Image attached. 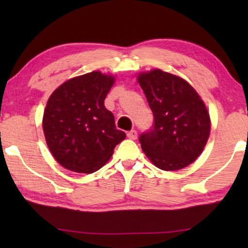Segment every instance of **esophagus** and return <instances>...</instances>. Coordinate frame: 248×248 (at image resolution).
Segmentation results:
<instances>
[{
    "mask_svg": "<svg viewBox=\"0 0 248 248\" xmlns=\"http://www.w3.org/2000/svg\"><path fill=\"white\" fill-rule=\"evenodd\" d=\"M127 138L131 139V140H137V138H138V132L135 131V130L130 131V132H128V133H127Z\"/></svg>",
    "mask_w": 248,
    "mask_h": 248,
    "instance_id": "1",
    "label": "esophagus"
}]
</instances>
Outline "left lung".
<instances>
[{"mask_svg":"<svg viewBox=\"0 0 248 248\" xmlns=\"http://www.w3.org/2000/svg\"><path fill=\"white\" fill-rule=\"evenodd\" d=\"M139 83L154 114V124L139 138L142 150L162 170H178L201 155L210 134V116L185 80L152 70Z\"/></svg>","mask_w":248,"mask_h":248,"instance_id":"1","label":"left lung"}]
</instances>
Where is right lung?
I'll return each mask as SVG.
<instances>
[{
    "mask_svg": "<svg viewBox=\"0 0 248 248\" xmlns=\"http://www.w3.org/2000/svg\"><path fill=\"white\" fill-rule=\"evenodd\" d=\"M113 84V77L94 71L66 81L49 97L43 130L50 152L64 168L97 171L126 137L104 105Z\"/></svg>",
    "mask_w": 248,
    "mask_h": 248,
    "instance_id": "obj_1",
    "label": "right lung"
}]
</instances>
